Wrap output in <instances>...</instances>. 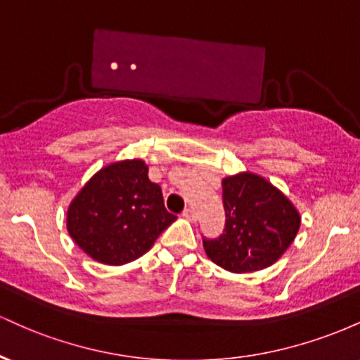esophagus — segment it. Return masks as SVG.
I'll use <instances>...</instances> for the list:
<instances>
[{
    "mask_svg": "<svg viewBox=\"0 0 360 360\" xmlns=\"http://www.w3.org/2000/svg\"><path fill=\"white\" fill-rule=\"evenodd\" d=\"M183 217L186 218V220L191 221V223L196 221V213H194V210H191V208H186L184 212H183Z\"/></svg>",
    "mask_w": 360,
    "mask_h": 360,
    "instance_id": "1",
    "label": "esophagus"
}]
</instances>
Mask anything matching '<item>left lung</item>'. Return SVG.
I'll return each mask as SVG.
<instances>
[{"label":"left lung","mask_w":360,"mask_h":360,"mask_svg":"<svg viewBox=\"0 0 360 360\" xmlns=\"http://www.w3.org/2000/svg\"><path fill=\"white\" fill-rule=\"evenodd\" d=\"M221 186L226 223L218 240H203L208 259L235 274L278 262L298 235L296 206L266 177L250 171L223 177Z\"/></svg>","instance_id":"left-lung-1"}]
</instances>
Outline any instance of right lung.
Wrapping results in <instances>:
<instances>
[{
  "mask_svg": "<svg viewBox=\"0 0 360 360\" xmlns=\"http://www.w3.org/2000/svg\"><path fill=\"white\" fill-rule=\"evenodd\" d=\"M176 220L142 159L101 167L68 208V232L82 252L106 266H123L152 249Z\"/></svg>",
  "mask_w": 360,
  "mask_h": 360,
  "instance_id": "obj_1",
  "label": "right lung"
}]
</instances>
